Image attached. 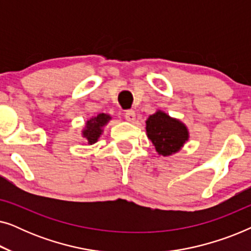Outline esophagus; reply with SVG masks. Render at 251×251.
Segmentation results:
<instances>
[{"mask_svg": "<svg viewBox=\"0 0 251 251\" xmlns=\"http://www.w3.org/2000/svg\"><path fill=\"white\" fill-rule=\"evenodd\" d=\"M126 120L129 122H133L136 120V113L132 109H129V111L126 112Z\"/></svg>", "mask_w": 251, "mask_h": 251, "instance_id": "1", "label": "esophagus"}]
</instances>
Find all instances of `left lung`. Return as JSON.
I'll list each match as a JSON object with an SVG mask.
<instances>
[{
    "mask_svg": "<svg viewBox=\"0 0 251 251\" xmlns=\"http://www.w3.org/2000/svg\"><path fill=\"white\" fill-rule=\"evenodd\" d=\"M146 135L157 154L162 156H170L179 152L190 139L186 125L161 109H157L146 120Z\"/></svg>",
    "mask_w": 251,
    "mask_h": 251,
    "instance_id": "8db88e82",
    "label": "left lung"
}]
</instances>
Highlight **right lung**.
I'll list each match as a JSON object with an SVG mask.
<instances>
[{
  "instance_id": "obj_1",
  "label": "right lung",
  "mask_w": 251,
  "mask_h": 251,
  "mask_svg": "<svg viewBox=\"0 0 251 251\" xmlns=\"http://www.w3.org/2000/svg\"><path fill=\"white\" fill-rule=\"evenodd\" d=\"M112 120V116L106 113H99L98 115L92 116L85 122L84 128L82 129V137L87 140L88 145L97 143L99 137L102 135L105 126Z\"/></svg>"
}]
</instances>
